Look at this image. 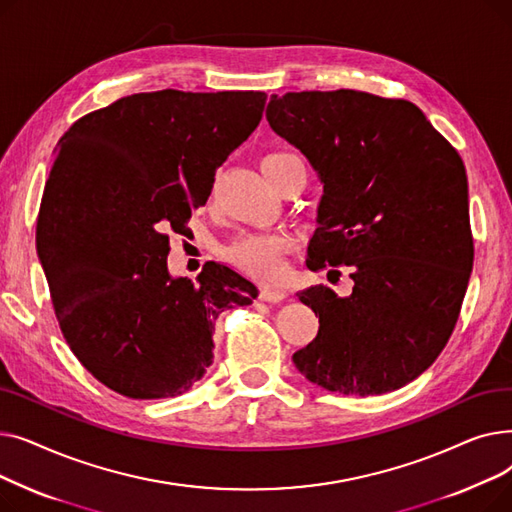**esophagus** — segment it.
I'll use <instances>...</instances> for the list:
<instances>
[{
  "label": "esophagus",
  "mask_w": 512,
  "mask_h": 512,
  "mask_svg": "<svg viewBox=\"0 0 512 512\" xmlns=\"http://www.w3.org/2000/svg\"><path fill=\"white\" fill-rule=\"evenodd\" d=\"M259 297H261V301H265V303H280V301H284V299H286V292H284L282 288L263 286Z\"/></svg>",
  "instance_id": "1"
}]
</instances>
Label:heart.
<instances>
[{"label":"heart","instance_id":"1","mask_svg":"<svg viewBox=\"0 0 512 512\" xmlns=\"http://www.w3.org/2000/svg\"><path fill=\"white\" fill-rule=\"evenodd\" d=\"M301 161L294 153L288 151H276L267 153L261 159V172L272 184L278 180L280 172ZM290 247V240L284 236H259L249 234L236 238L232 245L226 249V255L242 270H247L253 276H259L263 280H280L282 278V253Z\"/></svg>","mask_w":512,"mask_h":512}]
</instances>
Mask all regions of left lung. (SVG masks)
Masks as SVG:
<instances>
[{"label":"left lung","mask_w":512,"mask_h":512,"mask_svg":"<svg viewBox=\"0 0 512 512\" xmlns=\"http://www.w3.org/2000/svg\"><path fill=\"white\" fill-rule=\"evenodd\" d=\"M265 118L324 184L307 267L348 265L351 297L299 292L319 317L292 361L330 392L398 390L446 346L473 267L461 155L411 101L363 91L272 95ZM336 270H330L334 274Z\"/></svg>","instance_id":"1"}]
</instances>
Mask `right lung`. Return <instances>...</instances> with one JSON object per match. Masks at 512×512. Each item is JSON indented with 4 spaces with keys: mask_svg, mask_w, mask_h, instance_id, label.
<instances>
[{
    "mask_svg": "<svg viewBox=\"0 0 512 512\" xmlns=\"http://www.w3.org/2000/svg\"><path fill=\"white\" fill-rule=\"evenodd\" d=\"M261 91L128 95L76 120L58 143L37 253L60 330L110 390L178 396L213 363V324L257 288L220 263L172 278L170 236L211 195L215 170L263 116Z\"/></svg>",
    "mask_w": 512,
    "mask_h": 512,
    "instance_id": "add662e5",
    "label": "right lung"
}]
</instances>
